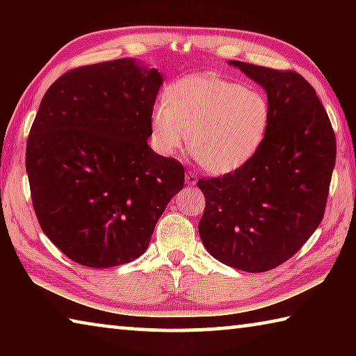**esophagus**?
Listing matches in <instances>:
<instances>
[{
  "label": "esophagus",
  "instance_id": "esophagus-1",
  "mask_svg": "<svg viewBox=\"0 0 356 356\" xmlns=\"http://www.w3.org/2000/svg\"><path fill=\"white\" fill-rule=\"evenodd\" d=\"M185 182H186V185H196V182H197L196 174L191 172V171L186 172V174H185Z\"/></svg>",
  "mask_w": 356,
  "mask_h": 356
}]
</instances>
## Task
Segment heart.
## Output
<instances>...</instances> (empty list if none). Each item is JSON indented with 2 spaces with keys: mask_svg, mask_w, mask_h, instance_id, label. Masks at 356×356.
<instances>
[{
  "mask_svg": "<svg viewBox=\"0 0 356 356\" xmlns=\"http://www.w3.org/2000/svg\"><path fill=\"white\" fill-rule=\"evenodd\" d=\"M272 119L267 97L212 74L182 78L168 89L150 116L152 141L174 155L188 138L202 170L225 176L251 161L264 144Z\"/></svg>",
  "mask_w": 356,
  "mask_h": 356,
  "instance_id": "b5f03b06",
  "label": "heart"
}]
</instances>
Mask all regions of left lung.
Here are the masks:
<instances>
[{
    "instance_id": "left-lung-1",
    "label": "left lung",
    "mask_w": 356,
    "mask_h": 356,
    "mask_svg": "<svg viewBox=\"0 0 356 356\" xmlns=\"http://www.w3.org/2000/svg\"><path fill=\"white\" fill-rule=\"evenodd\" d=\"M267 94L272 119L240 170L197 182L206 196L200 236L216 261L261 273L292 257L321 225L336 138L314 88L295 72L229 61Z\"/></svg>"
}]
</instances>
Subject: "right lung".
<instances>
[{
  "mask_svg": "<svg viewBox=\"0 0 356 356\" xmlns=\"http://www.w3.org/2000/svg\"><path fill=\"white\" fill-rule=\"evenodd\" d=\"M163 75L134 58L84 65L51 84L26 143L45 236L91 268L135 261L184 188V166L147 144Z\"/></svg>",
  "mask_w": 356,
  "mask_h": 356,
  "instance_id": "add662e5",
  "label": "right lung"
}]
</instances>
